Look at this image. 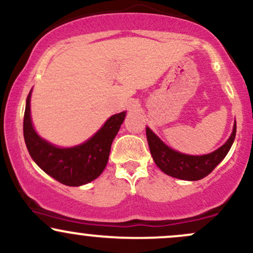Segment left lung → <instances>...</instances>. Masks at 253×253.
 Returning <instances> with one entry per match:
<instances>
[{"mask_svg": "<svg viewBox=\"0 0 253 253\" xmlns=\"http://www.w3.org/2000/svg\"><path fill=\"white\" fill-rule=\"evenodd\" d=\"M235 133L237 122L233 125V131L228 140L215 151L205 155H187L171 149L156 133L146 127L150 152L157 167L169 176L187 181H197L211 173L216 166L222 162V160L228 154L235 139Z\"/></svg>", "mask_w": 253, "mask_h": 253, "instance_id": "8db88e82", "label": "left lung"}]
</instances>
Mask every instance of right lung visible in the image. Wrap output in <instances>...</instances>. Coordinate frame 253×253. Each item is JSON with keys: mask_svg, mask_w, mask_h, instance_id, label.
I'll return each mask as SVG.
<instances>
[{"mask_svg": "<svg viewBox=\"0 0 253 253\" xmlns=\"http://www.w3.org/2000/svg\"><path fill=\"white\" fill-rule=\"evenodd\" d=\"M31 93L26 99L24 138L30 156L42 170L67 186H82L102 174L109 158L114 138L118 134L127 112L114 114L95 134L84 143L61 148L42 138L31 119Z\"/></svg>", "mask_w": 253, "mask_h": 253, "instance_id": "add662e5", "label": "right lung"}]
</instances>
